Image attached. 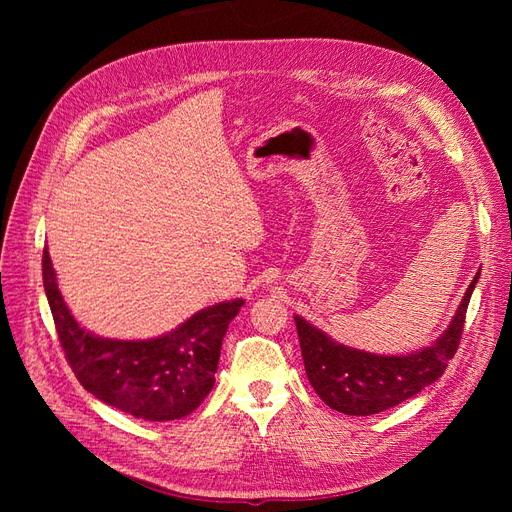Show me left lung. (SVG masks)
I'll return each mask as SVG.
<instances>
[{
    "label": "left lung",
    "mask_w": 512,
    "mask_h": 512,
    "mask_svg": "<svg viewBox=\"0 0 512 512\" xmlns=\"http://www.w3.org/2000/svg\"><path fill=\"white\" fill-rule=\"evenodd\" d=\"M478 275L463 294L448 329L431 346L406 356L371 354L337 344L301 316H294L305 374L318 397L337 412L369 416L395 408L436 382L459 348Z\"/></svg>",
    "instance_id": "left-lung-1"
}]
</instances>
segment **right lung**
I'll return each mask as SVG.
<instances>
[{
    "label": "right lung",
    "instance_id": "obj_1",
    "mask_svg": "<svg viewBox=\"0 0 512 512\" xmlns=\"http://www.w3.org/2000/svg\"><path fill=\"white\" fill-rule=\"evenodd\" d=\"M42 280L74 376L104 404L145 421H175L194 412L213 389L222 339L243 299L200 309L162 337L123 342L91 335L74 320L46 247Z\"/></svg>",
    "mask_w": 512,
    "mask_h": 512
}]
</instances>
